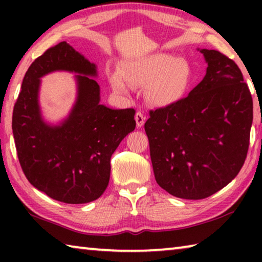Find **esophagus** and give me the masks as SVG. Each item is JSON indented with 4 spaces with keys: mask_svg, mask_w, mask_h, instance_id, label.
I'll return each mask as SVG.
<instances>
[{
    "mask_svg": "<svg viewBox=\"0 0 262 262\" xmlns=\"http://www.w3.org/2000/svg\"><path fill=\"white\" fill-rule=\"evenodd\" d=\"M144 115L142 114L140 111L139 112H136V114H135V121H136V127L137 128H141L142 126L144 125Z\"/></svg>",
    "mask_w": 262,
    "mask_h": 262,
    "instance_id": "34e87169",
    "label": "esophagus"
}]
</instances>
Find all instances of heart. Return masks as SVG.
<instances>
[{
    "instance_id": "obj_1",
    "label": "heart",
    "mask_w": 262,
    "mask_h": 262,
    "mask_svg": "<svg viewBox=\"0 0 262 262\" xmlns=\"http://www.w3.org/2000/svg\"><path fill=\"white\" fill-rule=\"evenodd\" d=\"M190 79L187 62L165 53L148 55L128 62L120 73L110 76L111 85L119 95H128L130 86H148L150 101L167 106L179 100Z\"/></svg>"
}]
</instances>
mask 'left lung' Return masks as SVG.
Returning a JSON list of instances; mask_svg holds the SVG:
<instances>
[{"mask_svg":"<svg viewBox=\"0 0 262 262\" xmlns=\"http://www.w3.org/2000/svg\"><path fill=\"white\" fill-rule=\"evenodd\" d=\"M206 76L176 103L150 111L144 123L155 178L167 193L187 200L210 196L244 165L253 100L234 61L201 50Z\"/></svg>","mask_w":262,"mask_h":262,"instance_id":"1","label":"left lung"}]
</instances>
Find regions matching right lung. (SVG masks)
Listing matches in <instances>:
<instances>
[{
    "label": "right lung",
    "mask_w": 262,
    "mask_h": 262,
    "mask_svg": "<svg viewBox=\"0 0 262 262\" xmlns=\"http://www.w3.org/2000/svg\"><path fill=\"white\" fill-rule=\"evenodd\" d=\"M56 70L77 72L78 98L60 125L43 121L40 78ZM91 63L66 41L48 48L26 72L14 106L12 133L21 170L31 185L56 201L81 205L97 200L110 181L111 157L135 129V110L101 105Z\"/></svg>",
    "instance_id": "obj_1"
}]
</instances>
